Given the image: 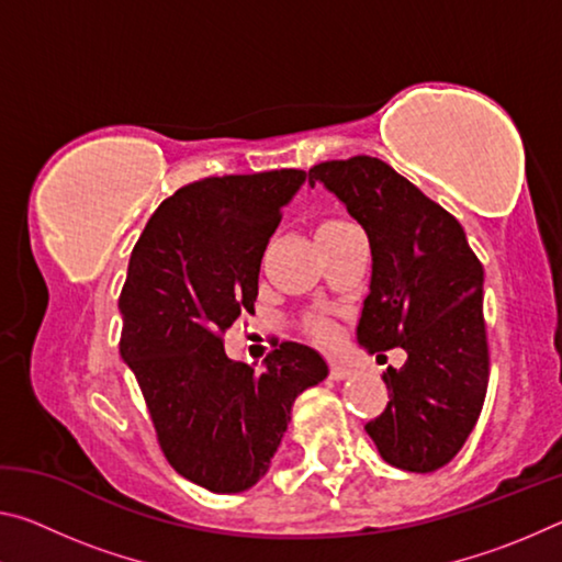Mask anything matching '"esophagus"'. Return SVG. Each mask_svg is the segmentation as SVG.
<instances>
[{
  "instance_id": "obj_1",
  "label": "esophagus",
  "mask_w": 562,
  "mask_h": 562,
  "mask_svg": "<svg viewBox=\"0 0 562 562\" xmlns=\"http://www.w3.org/2000/svg\"><path fill=\"white\" fill-rule=\"evenodd\" d=\"M351 372H355V369H351L349 364H341V361H331V364H329V376L337 379V382L351 376Z\"/></svg>"
}]
</instances>
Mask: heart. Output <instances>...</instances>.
Wrapping results in <instances>:
<instances>
[{"mask_svg": "<svg viewBox=\"0 0 562 562\" xmlns=\"http://www.w3.org/2000/svg\"><path fill=\"white\" fill-rule=\"evenodd\" d=\"M335 223H339V221H327V223H322V225H335ZM322 225H319V227H322ZM307 327H310L312 335H315V337L322 339V341H331V339H335V327H331L327 319L310 317V319H307Z\"/></svg>", "mask_w": 562, "mask_h": 562, "instance_id": "1", "label": "heart"}]
</instances>
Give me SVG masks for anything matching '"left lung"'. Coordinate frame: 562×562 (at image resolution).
<instances>
[{
	"label": "left lung",
	"instance_id": "left-lung-1",
	"mask_svg": "<svg viewBox=\"0 0 562 562\" xmlns=\"http://www.w3.org/2000/svg\"><path fill=\"white\" fill-rule=\"evenodd\" d=\"M364 227L372 284L357 339L369 351L402 347L389 367V404L364 429L386 463L431 473L449 463L479 422L488 389L483 265L456 217L372 156L310 168Z\"/></svg>",
	"mask_w": 562,
	"mask_h": 562
}]
</instances>
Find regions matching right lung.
Listing matches in <instances>:
<instances>
[{"mask_svg":"<svg viewBox=\"0 0 562 562\" xmlns=\"http://www.w3.org/2000/svg\"><path fill=\"white\" fill-rule=\"evenodd\" d=\"M307 173L203 178L158 205L128 260L121 357L144 392L168 463L213 493L255 486L294 398L327 376L315 349L282 341L262 369L227 359L223 335L255 312L260 262Z\"/></svg>","mask_w":562,"mask_h":562,"instance_id":"add662e5","label":"right lung"}]
</instances>
